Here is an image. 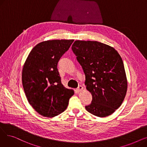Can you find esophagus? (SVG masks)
<instances>
[{
	"instance_id": "1",
	"label": "esophagus",
	"mask_w": 147,
	"mask_h": 147,
	"mask_svg": "<svg viewBox=\"0 0 147 147\" xmlns=\"http://www.w3.org/2000/svg\"><path fill=\"white\" fill-rule=\"evenodd\" d=\"M83 86H78V88H77V89H76V90L77 91H78V92H80V91H82V89H83Z\"/></svg>"
}]
</instances>
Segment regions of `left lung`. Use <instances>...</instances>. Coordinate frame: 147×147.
<instances>
[{
  "mask_svg": "<svg viewBox=\"0 0 147 147\" xmlns=\"http://www.w3.org/2000/svg\"><path fill=\"white\" fill-rule=\"evenodd\" d=\"M71 49L85 74L86 89L92 95L86 110L97 117L109 116L120 107L127 92L120 55L111 46L96 41L76 40Z\"/></svg>",
  "mask_w": 147,
  "mask_h": 147,
  "instance_id": "8db88e82",
  "label": "left lung"
}]
</instances>
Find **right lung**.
I'll list each match as a JSON object with an SVG mask.
<instances>
[{"instance_id": "obj_1", "label": "right lung", "mask_w": 147, "mask_h": 147, "mask_svg": "<svg viewBox=\"0 0 147 147\" xmlns=\"http://www.w3.org/2000/svg\"><path fill=\"white\" fill-rule=\"evenodd\" d=\"M74 40H52L37 44L22 68V82L28 102L40 115L53 117L67 109L74 91L64 87L58 61Z\"/></svg>"}]
</instances>
